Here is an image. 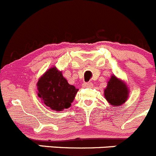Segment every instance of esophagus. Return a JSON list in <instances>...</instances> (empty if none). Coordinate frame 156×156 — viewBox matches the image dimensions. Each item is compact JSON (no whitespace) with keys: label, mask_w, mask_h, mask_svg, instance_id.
Returning <instances> with one entry per match:
<instances>
[{"label":"esophagus","mask_w":156,"mask_h":156,"mask_svg":"<svg viewBox=\"0 0 156 156\" xmlns=\"http://www.w3.org/2000/svg\"><path fill=\"white\" fill-rule=\"evenodd\" d=\"M82 86L83 87H92L93 83L91 82H84Z\"/></svg>","instance_id":"esophagus-1"}]
</instances>
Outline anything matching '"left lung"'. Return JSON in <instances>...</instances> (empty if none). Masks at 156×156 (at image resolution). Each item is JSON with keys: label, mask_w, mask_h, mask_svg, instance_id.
<instances>
[{"label": "left lung", "mask_w": 156, "mask_h": 156, "mask_svg": "<svg viewBox=\"0 0 156 156\" xmlns=\"http://www.w3.org/2000/svg\"><path fill=\"white\" fill-rule=\"evenodd\" d=\"M104 96L111 105L119 106L128 99V89L126 84L118 80L115 76H112L104 90Z\"/></svg>", "instance_id": "8db88e82"}]
</instances>
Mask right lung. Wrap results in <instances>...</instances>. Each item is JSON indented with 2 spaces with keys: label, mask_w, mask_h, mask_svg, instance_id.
<instances>
[{
  "label": "right lung",
  "mask_w": 156,
  "mask_h": 156,
  "mask_svg": "<svg viewBox=\"0 0 156 156\" xmlns=\"http://www.w3.org/2000/svg\"><path fill=\"white\" fill-rule=\"evenodd\" d=\"M38 95L50 109L62 111L73 101L78 89L69 85L55 67L49 69L38 80Z\"/></svg>",
  "instance_id": "1"
}]
</instances>
